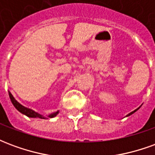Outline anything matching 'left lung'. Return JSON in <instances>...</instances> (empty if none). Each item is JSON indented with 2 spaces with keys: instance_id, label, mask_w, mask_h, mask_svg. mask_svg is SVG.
I'll use <instances>...</instances> for the list:
<instances>
[{
  "instance_id": "left-lung-1",
  "label": "left lung",
  "mask_w": 155,
  "mask_h": 155,
  "mask_svg": "<svg viewBox=\"0 0 155 155\" xmlns=\"http://www.w3.org/2000/svg\"><path fill=\"white\" fill-rule=\"evenodd\" d=\"M140 107H139V108H138V109H136V110H134V111H132V112H130V114H127L126 117H127V116H130V115H131V114H134V112H136V111L138 110H139V109H140Z\"/></svg>"
}]
</instances>
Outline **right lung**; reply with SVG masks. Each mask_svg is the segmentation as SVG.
I'll return each instance as SVG.
<instances>
[{"label": "right lung", "instance_id": "right-lung-1", "mask_svg": "<svg viewBox=\"0 0 155 155\" xmlns=\"http://www.w3.org/2000/svg\"><path fill=\"white\" fill-rule=\"evenodd\" d=\"M9 96H10V99H11V101H12V103L13 104V105L15 106V108L19 111V112H21V114H25L26 116L30 117V118H40V119H48V118H53V117L56 116L59 113V110L56 111V112H54V113H52V114H49L47 116L45 117L44 115H42V114H40L37 112H35V111L32 110L31 109H29V108H26L25 106H23L22 104H21L19 102L15 101V99L13 97V95L12 94L11 92H9Z\"/></svg>", "mask_w": 155, "mask_h": 155}]
</instances>
